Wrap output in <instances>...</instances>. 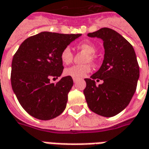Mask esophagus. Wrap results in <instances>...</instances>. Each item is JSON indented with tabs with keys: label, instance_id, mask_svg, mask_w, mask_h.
Returning a JSON list of instances; mask_svg holds the SVG:
<instances>
[{
	"label": "esophagus",
	"instance_id": "esophagus-1",
	"mask_svg": "<svg viewBox=\"0 0 149 149\" xmlns=\"http://www.w3.org/2000/svg\"><path fill=\"white\" fill-rule=\"evenodd\" d=\"M73 81H74V82L75 83V82H77V81H78V79H73Z\"/></svg>",
	"mask_w": 149,
	"mask_h": 149
}]
</instances>
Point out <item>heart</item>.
<instances>
[{
    "label": "heart",
    "mask_w": 149,
    "mask_h": 149,
    "mask_svg": "<svg viewBox=\"0 0 149 149\" xmlns=\"http://www.w3.org/2000/svg\"><path fill=\"white\" fill-rule=\"evenodd\" d=\"M77 49L79 51L86 52V55L83 58V63H86L82 65H74L72 67L66 68L64 70V74L67 76L72 77L73 79H81L83 78L87 73H89L91 70L90 64L87 63H91L94 64L97 61V56L95 55V52H97V47L94 44L90 42H83L80 43L77 45ZM74 55L70 47H65L60 53V59L63 64H70L73 61Z\"/></svg>",
    "instance_id": "b5f03b06"
}]
</instances>
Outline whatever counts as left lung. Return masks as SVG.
I'll return each mask as SVG.
<instances>
[{"label": "left lung", "mask_w": 149, "mask_h": 149, "mask_svg": "<svg viewBox=\"0 0 149 149\" xmlns=\"http://www.w3.org/2000/svg\"><path fill=\"white\" fill-rule=\"evenodd\" d=\"M87 36L103 40L105 55L99 70L85 79L86 101L91 111L113 117L130 104L136 89L140 70L136 53L130 42L111 29L102 28ZM95 79L103 83L96 86Z\"/></svg>", "instance_id": "left-lung-1"}]
</instances>
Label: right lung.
<instances>
[{"mask_svg":"<svg viewBox=\"0 0 149 149\" xmlns=\"http://www.w3.org/2000/svg\"><path fill=\"white\" fill-rule=\"evenodd\" d=\"M80 36L43 31L20 44L13 58L11 84L29 114L47 120L64 111L73 79L66 76L51 83L50 79L61 75L64 67L60 53Z\"/></svg>","mask_w":149,"mask_h":149,"instance_id":"1","label":"right lung"}]
</instances>
